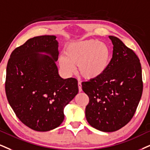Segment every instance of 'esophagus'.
<instances>
[{
  "label": "esophagus",
  "instance_id": "1",
  "mask_svg": "<svg viewBox=\"0 0 150 150\" xmlns=\"http://www.w3.org/2000/svg\"><path fill=\"white\" fill-rule=\"evenodd\" d=\"M78 86H79V92L82 91V85H81V83L80 82V81H79V83H78Z\"/></svg>",
  "mask_w": 150,
  "mask_h": 150
}]
</instances>
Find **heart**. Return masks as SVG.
Returning a JSON list of instances; mask_svg holds the SVG:
<instances>
[{"label": "heart", "instance_id": "1", "mask_svg": "<svg viewBox=\"0 0 150 150\" xmlns=\"http://www.w3.org/2000/svg\"><path fill=\"white\" fill-rule=\"evenodd\" d=\"M110 58V50L106 44L97 40H88L67 44L64 55L59 56L58 62L66 74H71L75 71L74 64H79L82 76L95 79L106 72Z\"/></svg>", "mask_w": 150, "mask_h": 150}]
</instances>
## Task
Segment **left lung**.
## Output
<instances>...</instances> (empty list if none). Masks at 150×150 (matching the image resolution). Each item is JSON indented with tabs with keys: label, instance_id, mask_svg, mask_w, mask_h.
I'll use <instances>...</instances> for the list:
<instances>
[{
	"label": "left lung",
	"instance_id": "obj_1",
	"mask_svg": "<svg viewBox=\"0 0 150 150\" xmlns=\"http://www.w3.org/2000/svg\"><path fill=\"white\" fill-rule=\"evenodd\" d=\"M112 58L102 76L82 83L89 97L86 117L94 128L103 132L119 130L132 120L143 93L139 58L119 38L109 36Z\"/></svg>",
	"mask_w": 150,
	"mask_h": 150
}]
</instances>
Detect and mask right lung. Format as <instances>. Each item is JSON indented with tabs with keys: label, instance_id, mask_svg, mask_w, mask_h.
I'll return each mask as SVG.
<instances>
[{
	"label": "right lung",
	"instance_id": "1",
	"mask_svg": "<svg viewBox=\"0 0 150 150\" xmlns=\"http://www.w3.org/2000/svg\"><path fill=\"white\" fill-rule=\"evenodd\" d=\"M58 54L56 37L38 36L16 48L7 62L8 102L18 119L38 132L60 126L64 107L79 92L76 79L59 75Z\"/></svg>",
	"mask_w": 150,
	"mask_h": 150
}]
</instances>
